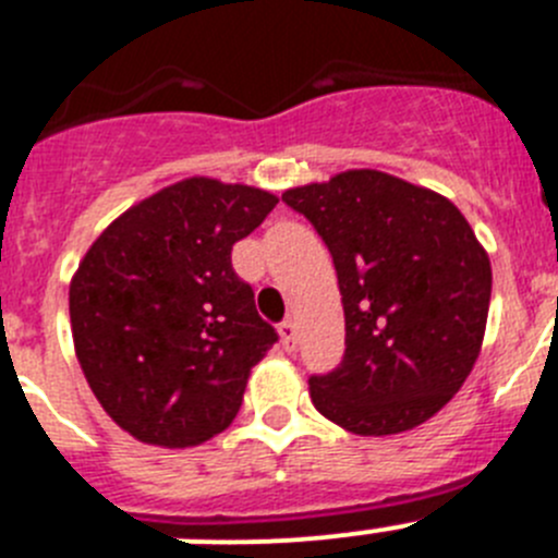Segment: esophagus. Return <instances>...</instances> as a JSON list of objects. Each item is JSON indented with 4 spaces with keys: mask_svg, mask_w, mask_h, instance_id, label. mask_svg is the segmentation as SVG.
<instances>
[{
    "mask_svg": "<svg viewBox=\"0 0 558 558\" xmlns=\"http://www.w3.org/2000/svg\"><path fill=\"white\" fill-rule=\"evenodd\" d=\"M279 337H282L284 351L299 349V329H295L293 320H282V324H279Z\"/></svg>",
    "mask_w": 558,
    "mask_h": 558,
    "instance_id": "esophagus-1",
    "label": "esophagus"
}]
</instances>
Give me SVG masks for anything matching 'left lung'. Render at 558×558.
I'll list each match as a JSON object with an SVG mask.
<instances>
[{"instance_id":"obj_1","label":"left lung","mask_w":558,"mask_h":558,"mask_svg":"<svg viewBox=\"0 0 558 558\" xmlns=\"http://www.w3.org/2000/svg\"><path fill=\"white\" fill-rule=\"evenodd\" d=\"M335 259L345 354L310 379L320 415L362 437L421 426L446 407L482 351L493 268L446 196L356 168L290 187Z\"/></svg>"}]
</instances>
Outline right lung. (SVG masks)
Listing matches in <instances>:
<instances>
[{
  "label": "right lung",
  "instance_id": "obj_1",
  "mask_svg": "<svg viewBox=\"0 0 558 558\" xmlns=\"http://www.w3.org/2000/svg\"><path fill=\"white\" fill-rule=\"evenodd\" d=\"M279 198L209 177L182 179L119 216L69 288L76 360L107 415L149 446L221 434L248 373L279 337L232 268V245Z\"/></svg>",
  "mask_w": 558,
  "mask_h": 558
}]
</instances>
